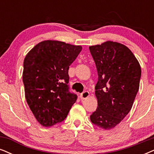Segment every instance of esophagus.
Here are the masks:
<instances>
[{"mask_svg": "<svg viewBox=\"0 0 154 154\" xmlns=\"http://www.w3.org/2000/svg\"><path fill=\"white\" fill-rule=\"evenodd\" d=\"M89 96V91H84V92H82L80 94V98L82 99V100H85V99H87Z\"/></svg>", "mask_w": 154, "mask_h": 154, "instance_id": "34e87169", "label": "esophagus"}]
</instances>
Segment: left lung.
<instances>
[{
	"label": "left lung",
	"mask_w": 154,
	"mask_h": 154,
	"mask_svg": "<svg viewBox=\"0 0 154 154\" xmlns=\"http://www.w3.org/2000/svg\"><path fill=\"white\" fill-rule=\"evenodd\" d=\"M98 73L97 109L90 120L104 130L114 129L131 110L139 88L141 69L131 50L117 42L89 46Z\"/></svg>",
	"instance_id": "left-lung-1"
}]
</instances>
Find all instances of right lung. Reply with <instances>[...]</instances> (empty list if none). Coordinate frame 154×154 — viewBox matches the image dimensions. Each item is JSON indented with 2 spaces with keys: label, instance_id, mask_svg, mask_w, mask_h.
<instances>
[{
  "label": "right lung",
  "instance_id": "1",
  "mask_svg": "<svg viewBox=\"0 0 154 154\" xmlns=\"http://www.w3.org/2000/svg\"><path fill=\"white\" fill-rule=\"evenodd\" d=\"M82 47L59 40L37 44L25 56L23 82L25 96L36 120L50 127L63 122L77 100L68 90V69Z\"/></svg>",
  "mask_w": 154,
  "mask_h": 154
}]
</instances>
